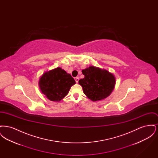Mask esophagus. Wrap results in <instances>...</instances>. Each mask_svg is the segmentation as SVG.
<instances>
[{"label": "esophagus", "mask_w": 158, "mask_h": 158, "mask_svg": "<svg viewBox=\"0 0 158 158\" xmlns=\"http://www.w3.org/2000/svg\"><path fill=\"white\" fill-rule=\"evenodd\" d=\"M75 81L76 82L78 83V82H79V77H76Z\"/></svg>", "instance_id": "obj_1"}]
</instances>
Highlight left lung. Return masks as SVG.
I'll use <instances>...</instances> for the list:
<instances>
[{"mask_svg": "<svg viewBox=\"0 0 158 158\" xmlns=\"http://www.w3.org/2000/svg\"><path fill=\"white\" fill-rule=\"evenodd\" d=\"M85 76L79 81L83 93L92 101L107 98L113 92L115 85V77L105 69L90 66L82 70Z\"/></svg>", "mask_w": 158, "mask_h": 158, "instance_id": "8db88e82", "label": "left lung"}]
</instances>
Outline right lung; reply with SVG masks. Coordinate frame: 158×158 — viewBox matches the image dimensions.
Segmentation results:
<instances>
[{"mask_svg": "<svg viewBox=\"0 0 158 158\" xmlns=\"http://www.w3.org/2000/svg\"><path fill=\"white\" fill-rule=\"evenodd\" d=\"M75 83L72 76L60 68L46 72L39 80L41 92L49 100L56 102L64 98Z\"/></svg>", "mask_w": 158, "mask_h": 158, "instance_id": "add662e5", "label": "right lung"}]
</instances>
